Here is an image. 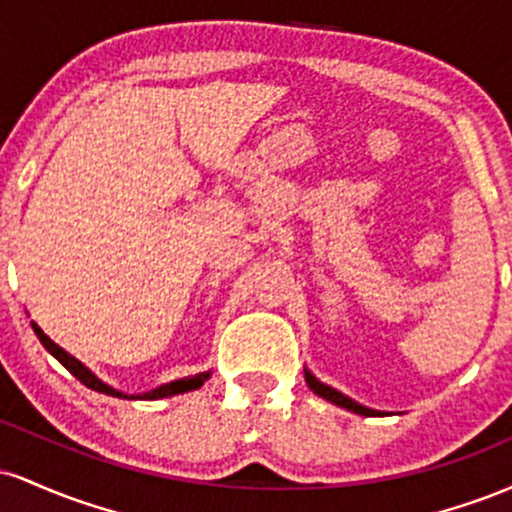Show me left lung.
<instances>
[{"mask_svg": "<svg viewBox=\"0 0 512 512\" xmlns=\"http://www.w3.org/2000/svg\"><path fill=\"white\" fill-rule=\"evenodd\" d=\"M305 383H308V387L315 392L317 397L327 399V402L337 404V407H342V409L354 411V414H361V416H378V414H383V411H375V409L363 407V404H358V402H354V399H351V397L342 395V392L334 390V387L320 383V380H317L315 375L310 373V370H305Z\"/></svg>", "mask_w": 512, "mask_h": 512, "instance_id": "obj_1", "label": "left lung"}]
</instances>
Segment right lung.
Returning <instances> with one entry per match:
<instances>
[{
	"label": "right lung",
	"instance_id": "obj_1",
	"mask_svg": "<svg viewBox=\"0 0 512 512\" xmlns=\"http://www.w3.org/2000/svg\"><path fill=\"white\" fill-rule=\"evenodd\" d=\"M33 325V332L38 334V339H40V344L45 346V349L50 351L52 356L57 358V361L62 363L64 368L69 370V373L74 375L76 380H79V383H84L86 387H91V390H96V392H103V395H110V397H122V399H163V397H173V395H180V392H190V390H197V387H202L204 385V380H209V370L207 373H197V375H190V378H180V380H173V383H166V385H161V387H156V390H151V392H144V395H125V392H120V390H115V387H110V385H105L103 380H98L96 375L91 373V370H88L84 363L81 361H76V358L72 356V354H67V351L62 349V346H57L55 342H52V339L48 337V334H45L43 330H40L38 325H35V322H31Z\"/></svg>",
	"mask_w": 512,
	"mask_h": 512
}]
</instances>
